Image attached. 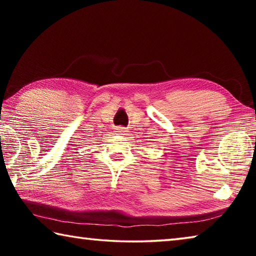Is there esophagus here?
Returning a JSON list of instances; mask_svg holds the SVG:
<instances>
[{"label": "esophagus", "mask_w": 256, "mask_h": 256, "mask_svg": "<svg viewBox=\"0 0 256 256\" xmlns=\"http://www.w3.org/2000/svg\"><path fill=\"white\" fill-rule=\"evenodd\" d=\"M116 132H118V134H126L128 131L125 128H122V126H118V128H116Z\"/></svg>", "instance_id": "obj_1"}]
</instances>
